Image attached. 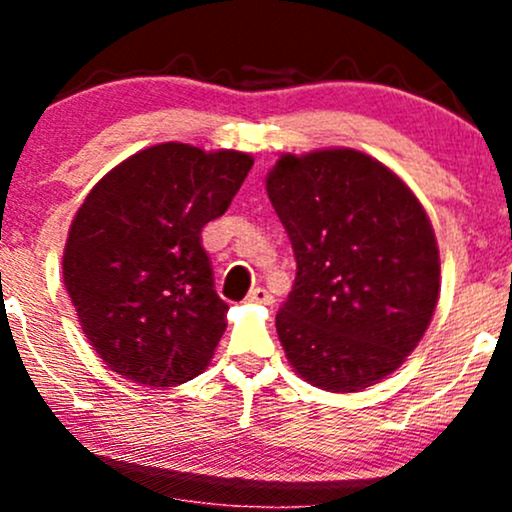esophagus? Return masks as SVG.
Wrapping results in <instances>:
<instances>
[{
  "label": "esophagus",
  "instance_id": "34e87169",
  "mask_svg": "<svg viewBox=\"0 0 512 512\" xmlns=\"http://www.w3.org/2000/svg\"><path fill=\"white\" fill-rule=\"evenodd\" d=\"M248 301H250V303H260V305H272L274 298H272V293H269L267 289H262V286H257V289H252V291L248 293Z\"/></svg>",
  "mask_w": 512,
  "mask_h": 512
}]
</instances>
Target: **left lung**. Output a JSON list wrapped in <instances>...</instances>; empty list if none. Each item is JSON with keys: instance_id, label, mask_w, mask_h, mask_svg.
Segmentation results:
<instances>
[{"instance_id": "8db88e82", "label": "left lung", "mask_w": 512, "mask_h": 512, "mask_svg": "<svg viewBox=\"0 0 512 512\" xmlns=\"http://www.w3.org/2000/svg\"><path fill=\"white\" fill-rule=\"evenodd\" d=\"M267 195L296 255L276 313L293 370L327 392L380 383L416 349L438 303V243L421 202L356 149L284 154Z\"/></svg>"}]
</instances>
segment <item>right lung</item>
Masks as SVG:
<instances>
[{"label": "right lung", "instance_id": "right-lung-1", "mask_svg": "<svg viewBox=\"0 0 512 512\" xmlns=\"http://www.w3.org/2000/svg\"><path fill=\"white\" fill-rule=\"evenodd\" d=\"M252 156L166 142L96 182L76 211L62 274L81 330L132 383L173 387L207 368L228 305L202 228L231 207Z\"/></svg>", "mask_w": 512, "mask_h": 512}]
</instances>
